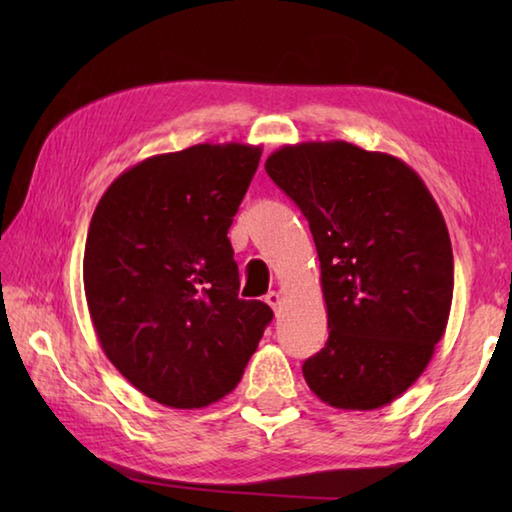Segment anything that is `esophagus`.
<instances>
[{
  "instance_id": "obj_1",
  "label": "esophagus",
  "mask_w": 512,
  "mask_h": 512,
  "mask_svg": "<svg viewBox=\"0 0 512 512\" xmlns=\"http://www.w3.org/2000/svg\"><path fill=\"white\" fill-rule=\"evenodd\" d=\"M264 302H266V305L271 307L273 311H277V307L282 305V298H280V293H277V291H268V293H266V298H264Z\"/></svg>"
}]
</instances>
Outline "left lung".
<instances>
[{
	"label": "left lung",
	"instance_id": "8db88e82",
	"mask_svg": "<svg viewBox=\"0 0 512 512\" xmlns=\"http://www.w3.org/2000/svg\"><path fill=\"white\" fill-rule=\"evenodd\" d=\"M307 216L320 259L329 339L302 366L325 404L372 411L429 366L454 293L443 212L409 164L350 142H302L266 160Z\"/></svg>",
	"mask_w": 512,
	"mask_h": 512
}]
</instances>
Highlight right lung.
Segmentation results:
<instances>
[{"label": "right lung", "instance_id": "1", "mask_svg": "<svg viewBox=\"0 0 512 512\" xmlns=\"http://www.w3.org/2000/svg\"><path fill=\"white\" fill-rule=\"evenodd\" d=\"M262 146L196 144L112 180L92 214L83 287L103 352L137 391L203 409L235 391L273 311L239 298L228 228Z\"/></svg>", "mask_w": 512, "mask_h": 512}]
</instances>
